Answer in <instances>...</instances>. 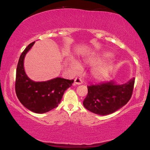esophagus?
Masks as SVG:
<instances>
[{"label":"esophagus","mask_w":150,"mask_h":150,"mask_svg":"<svg viewBox=\"0 0 150 150\" xmlns=\"http://www.w3.org/2000/svg\"><path fill=\"white\" fill-rule=\"evenodd\" d=\"M74 83L76 84H78V85H79V84H81L83 83V81L82 79H81L80 78H76L75 79H74Z\"/></svg>","instance_id":"34e87169"}]
</instances>
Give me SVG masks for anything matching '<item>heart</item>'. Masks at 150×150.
<instances>
[{
    "instance_id": "1",
    "label": "heart",
    "mask_w": 150,
    "mask_h": 150,
    "mask_svg": "<svg viewBox=\"0 0 150 150\" xmlns=\"http://www.w3.org/2000/svg\"><path fill=\"white\" fill-rule=\"evenodd\" d=\"M105 56L109 57L110 55L107 54ZM99 61V58L95 56L89 57L85 59L84 60V63H86L88 65H94L96 63ZM70 64L72 69L74 72H78L81 69V64L76 60L74 59H71L70 60ZM112 69V65L110 62H107L101 63L98 65L95 66L91 70V75L96 79L101 80L103 79L109 75Z\"/></svg>"
}]
</instances>
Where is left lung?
<instances>
[{
    "label": "left lung",
    "instance_id": "left-lung-1",
    "mask_svg": "<svg viewBox=\"0 0 150 150\" xmlns=\"http://www.w3.org/2000/svg\"><path fill=\"white\" fill-rule=\"evenodd\" d=\"M135 78L117 84L114 81L88 86V95L83 101L87 110L94 114L106 115L122 108L131 99Z\"/></svg>",
    "mask_w": 150,
    "mask_h": 150
}]
</instances>
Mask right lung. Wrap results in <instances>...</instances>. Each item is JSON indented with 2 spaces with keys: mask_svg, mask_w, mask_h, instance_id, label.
I'll list each match as a JSON object with an SVG mask.
<instances>
[{
  "mask_svg": "<svg viewBox=\"0 0 150 150\" xmlns=\"http://www.w3.org/2000/svg\"><path fill=\"white\" fill-rule=\"evenodd\" d=\"M35 42L31 43L20 56L16 69L15 90L19 102L28 110L43 114L58 106L64 92L72 86L74 79L56 78L35 82L28 78L24 69V59Z\"/></svg>",
  "mask_w": 150,
  "mask_h": 150,
  "instance_id": "obj_1",
  "label": "right lung"
}]
</instances>
